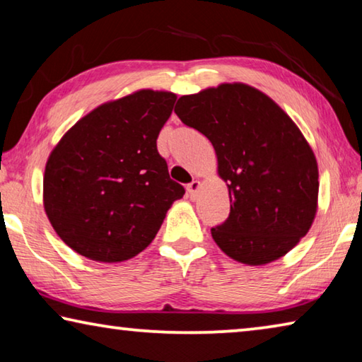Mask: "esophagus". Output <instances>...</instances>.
Listing matches in <instances>:
<instances>
[{
	"instance_id": "obj_1",
	"label": "esophagus",
	"mask_w": 362,
	"mask_h": 362,
	"mask_svg": "<svg viewBox=\"0 0 362 362\" xmlns=\"http://www.w3.org/2000/svg\"><path fill=\"white\" fill-rule=\"evenodd\" d=\"M198 189H199V182L198 180H193L192 183H188V185H187V193L192 199L196 198V193H198Z\"/></svg>"
}]
</instances>
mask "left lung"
Returning <instances> with one entry per match:
<instances>
[{"label":"left lung","instance_id":"1","mask_svg":"<svg viewBox=\"0 0 362 362\" xmlns=\"http://www.w3.org/2000/svg\"><path fill=\"white\" fill-rule=\"evenodd\" d=\"M174 112L211 140L228 185L230 216L211 228L223 252L246 265L279 259L316 216L317 164L293 121L246 84L182 95Z\"/></svg>","mask_w":362,"mask_h":362}]
</instances>
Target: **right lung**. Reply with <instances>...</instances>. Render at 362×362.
Returning a JSON list of instances; mask_svg holds the SVG:
<instances>
[{"mask_svg": "<svg viewBox=\"0 0 362 362\" xmlns=\"http://www.w3.org/2000/svg\"><path fill=\"white\" fill-rule=\"evenodd\" d=\"M175 94L144 89L79 119L52 150L45 209L66 246L95 262H122L148 246L185 194L156 139Z\"/></svg>", "mask_w": 362, "mask_h": 362, "instance_id": "add662e5", "label": "right lung"}]
</instances>
